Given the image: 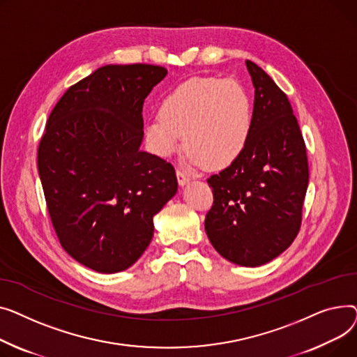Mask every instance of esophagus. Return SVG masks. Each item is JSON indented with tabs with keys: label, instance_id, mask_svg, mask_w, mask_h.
<instances>
[{
	"label": "esophagus",
	"instance_id": "1",
	"mask_svg": "<svg viewBox=\"0 0 357 357\" xmlns=\"http://www.w3.org/2000/svg\"><path fill=\"white\" fill-rule=\"evenodd\" d=\"M177 181H178V184L183 187V185H185L188 181H190V177H188L184 172L177 170Z\"/></svg>",
	"mask_w": 357,
	"mask_h": 357
}]
</instances>
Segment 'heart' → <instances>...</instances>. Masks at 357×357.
Segmentation results:
<instances>
[{"mask_svg":"<svg viewBox=\"0 0 357 357\" xmlns=\"http://www.w3.org/2000/svg\"><path fill=\"white\" fill-rule=\"evenodd\" d=\"M252 125V100L242 83L193 77L162 99L160 115L146 121L144 135L158 157H172L185 141L188 162L222 170L243 154Z\"/></svg>","mask_w":357,"mask_h":357,"instance_id":"b5f03b06","label":"heart"}]
</instances>
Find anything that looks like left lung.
<instances>
[{
	"label": "left lung",
	"instance_id": "8db88e82",
	"mask_svg": "<svg viewBox=\"0 0 357 357\" xmlns=\"http://www.w3.org/2000/svg\"><path fill=\"white\" fill-rule=\"evenodd\" d=\"M246 68L255 88L252 134L238 161L207 178L215 200L204 229L225 259L254 268L298 235L308 161L287 95L254 61Z\"/></svg>",
	"mask_w": 357,
	"mask_h": 357
}]
</instances>
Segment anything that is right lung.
<instances>
[{
	"mask_svg": "<svg viewBox=\"0 0 357 357\" xmlns=\"http://www.w3.org/2000/svg\"><path fill=\"white\" fill-rule=\"evenodd\" d=\"M167 76L154 65H107L70 86L38 145V174L57 238L102 274L134 265L153 218L177 193L173 165L139 150L142 105Z\"/></svg>",
	"mask_w": 357,
	"mask_h": 357,
	"instance_id": "obj_1",
	"label": "right lung"
}]
</instances>
